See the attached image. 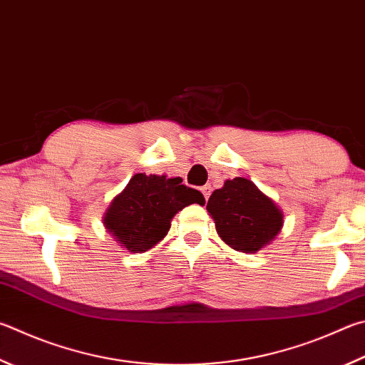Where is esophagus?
<instances>
[{"label":"esophagus","mask_w":365,"mask_h":365,"mask_svg":"<svg viewBox=\"0 0 365 365\" xmlns=\"http://www.w3.org/2000/svg\"><path fill=\"white\" fill-rule=\"evenodd\" d=\"M201 191H202V195H204V200L207 201L209 196H210V185H204V187L201 188Z\"/></svg>","instance_id":"esophagus-1"}]
</instances>
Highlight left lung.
Wrapping results in <instances>:
<instances>
[{"label": "left lung", "instance_id": "8db88e82", "mask_svg": "<svg viewBox=\"0 0 365 365\" xmlns=\"http://www.w3.org/2000/svg\"><path fill=\"white\" fill-rule=\"evenodd\" d=\"M220 240L244 254H255L279 235L284 214L276 202L246 177L227 180L207 201Z\"/></svg>", "mask_w": 365, "mask_h": 365}]
</instances>
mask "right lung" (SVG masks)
Masks as SVG:
<instances>
[{"label": "right lung", "mask_w": 365, "mask_h": 365, "mask_svg": "<svg viewBox=\"0 0 365 365\" xmlns=\"http://www.w3.org/2000/svg\"><path fill=\"white\" fill-rule=\"evenodd\" d=\"M204 202L200 191L185 187L180 177L135 174L110 202L103 225L123 249L142 254L164 240L178 210Z\"/></svg>", "instance_id": "right-lung-1"}]
</instances>
